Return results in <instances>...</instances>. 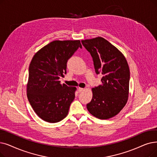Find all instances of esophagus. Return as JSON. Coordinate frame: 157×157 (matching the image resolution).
Listing matches in <instances>:
<instances>
[{
  "label": "esophagus",
  "mask_w": 157,
  "mask_h": 157,
  "mask_svg": "<svg viewBox=\"0 0 157 157\" xmlns=\"http://www.w3.org/2000/svg\"><path fill=\"white\" fill-rule=\"evenodd\" d=\"M78 90V92H81L83 91V90H85V88H80V87H79Z\"/></svg>",
  "instance_id": "obj_1"
}]
</instances>
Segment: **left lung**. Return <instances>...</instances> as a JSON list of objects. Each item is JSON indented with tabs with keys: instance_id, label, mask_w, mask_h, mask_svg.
Wrapping results in <instances>:
<instances>
[{
	"instance_id": "obj_1",
	"label": "left lung",
	"mask_w": 157,
	"mask_h": 157,
	"mask_svg": "<svg viewBox=\"0 0 157 157\" xmlns=\"http://www.w3.org/2000/svg\"><path fill=\"white\" fill-rule=\"evenodd\" d=\"M93 59L95 71L102 84L92 88L93 96L86 108L94 117L108 119L118 114L128 99L129 69L116 47L102 37L81 40Z\"/></svg>"
}]
</instances>
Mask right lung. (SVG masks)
<instances>
[{"label":"right lung","mask_w":157,"mask_h":157,"mask_svg":"<svg viewBox=\"0 0 157 157\" xmlns=\"http://www.w3.org/2000/svg\"><path fill=\"white\" fill-rule=\"evenodd\" d=\"M82 46L79 40H55L34 55L29 67L27 95L42 120L55 123L63 119L75 98L76 88L60 84L67 73V61Z\"/></svg>","instance_id":"right-lung-1"}]
</instances>
